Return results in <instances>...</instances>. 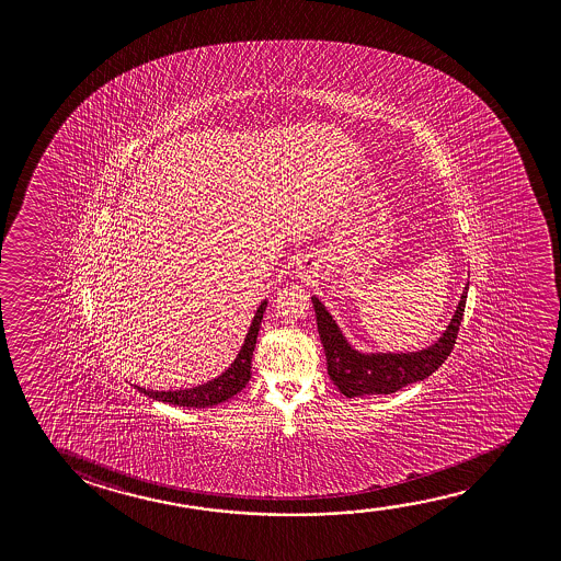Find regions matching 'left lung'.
I'll use <instances>...</instances> for the list:
<instances>
[{
    "instance_id": "1",
    "label": "left lung",
    "mask_w": 561,
    "mask_h": 561,
    "mask_svg": "<svg viewBox=\"0 0 561 561\" xmlns=\"http://www.w3.org/2000/svg\"><path fill=\"white\" fill-rule=\"evenodd\" d=\"M468 287L463 289L456 312L450 324L442 332L428 348L419 352H374L364 354L350 346L348 340L342 334L331 312L317 299L311 297L317 327L321 336L322 348L327 356V369L332 383L339 387L342 396H389L396 393L401 387L423 381L426 377L440 368L446 358L450 356L456 339H458L459 324L463 319Z\"/></svg>"
}]
</instances>
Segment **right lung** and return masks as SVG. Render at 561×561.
Returning <instances> with one entry per match:
<instances>
[{
	"label": "right lung",
	"instance_id": "right-lung-1",
	"mask_svg": "<svg viewBox=\"0 0 561 561\" xmlns=\"http://www.w3.org/2000/svg\"><path fill=\"white\" fill-rule=\"evenodd\" d=\"M267 301H262L257 307L256 314L250 324L249 334L244 339V344L240 348L239 356L230 364L229 369H225L221 376L215 377L211 381L203 383V386L192 387V389H180V391H152V389H145V387H137L140 393L152 397L157 401H164V403L175 404V407H187V409H205V407H213V404L225 403L229 401L230 397L240 393L247 383H249L250 364H252V354H254V346H256L257 331L262 324V317L266 311Z\"/></svg>",
	"mask_w": 561,
	"mask_h": 561
}]
</instances>
